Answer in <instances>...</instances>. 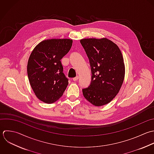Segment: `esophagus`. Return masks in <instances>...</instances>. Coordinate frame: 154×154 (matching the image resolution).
<instances>
[{"instance_id": "1", "label": "esophagus", "mask_w": 154, "mask_h": 154, "mask_svg": "<svg viewBox=\"0 0 154 154\" xmlns=\"http://www.w3.org/2000/svg\"><path fill=\"white\" fill-rule=\"evenodd\" d=\"M78 79H79V76H77V77H75L74 78H73V80L74 81H77Z\"/></svg>"}]
</instances>
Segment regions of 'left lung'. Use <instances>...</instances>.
Instances as JSON below:
<instances>
[{
	"label": "left lung",
	"instance_id": "1",
	"mask_svg": "<svg viewBox=\"0 0 154 154\" xmlns=\"http://www.w3.org/2000/svg\"><path fill=\"white\" fill-rule=\"evenodd\" d=\"M89 57L92 71L90 86L83 89L85 98L95 106L109 103L119 93L124 82L125 68L119 47L102 38L80 40Z\"/></svg>",
	"mask_w": 154,
	"mask_h": 154
}]
</instances>
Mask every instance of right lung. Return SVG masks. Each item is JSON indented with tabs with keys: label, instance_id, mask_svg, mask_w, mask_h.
Instances as JSON below:
<instances>
[{
	"label": "right lung",
	"instance_id": "right-lung-1",
	"mask_svg": "<svg viewBox=\"0 0 154 154\" xmlns=\"http://www.w3.org/2000/svg\"><path fill=\"white\" fill-rule=\"evenodd\" d=\"M72 44L70 39H45L35 46L29 56V81L36 97L45 103L58 100L68 85L60 60L69 51Z\"/></svg>",
	"mask_w": 154,
	"mask_h": 154
}]
</instances>
